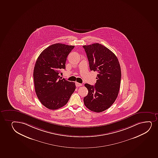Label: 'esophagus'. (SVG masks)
Masks as SVG:
<instances>
[{
	"instance_id": "obj_1",
	"label": "esophagus",
	"mask_w": 158,
	"mask_h": 158,
	"mask_svg": "<svg viewBox=\"0 0 158 158\" xmlns=\"http://www.w3.org/2000/svg\"><path fill=\"white\" fill-rule=\"evenodd\" d=\"M75 84H76V87H80V86H82V84L79 83H77V82H76Z\"/></svg>"
}]
</instances>
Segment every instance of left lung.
Wrapping results in <instances>:
<instances>
[{"instance_id":"1","label":"left lung","mask_w":158,"mask_h":158,"mask_svg":"<svg viewBox=\"0 0 158 158\" xmlns=\"http://www.w3.org/2000/svg\"><path fill=\"white\" fill-rule=\"evenodd\" d=\"M91 71L98 72L95 86L85 84L89 93L84 98L86 107L95 112L105 111L114 103L120 90L121 71L116 55L98 43L83 46Z\"/></svg>"}]
</instances>
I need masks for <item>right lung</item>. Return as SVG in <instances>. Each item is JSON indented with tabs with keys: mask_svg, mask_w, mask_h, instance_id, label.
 <instances>
[{
	"mask_svg": "<svg viewBox=\"0 0 158 158\" xmlns=\"http://www.w3.org/2000/svg\"><path fill=\"white\" fill-rule=\"evenodd\" d=\"M74 46L53 44L40 53L35 65L33 77L35 89L41 103L50 110H56L67 104L74 92V82L60 77L65 69L67 57Z\"/></svg>",
	"mask_w": 158,
	"mask_h": 158,
	"instance_id": "add662e5",
	"label": "right lung"
}]
</instances>
